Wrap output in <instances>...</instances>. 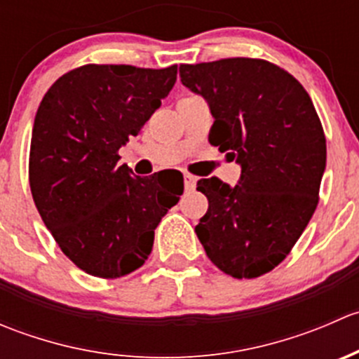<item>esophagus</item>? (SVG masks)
Masks as SVG:
<instances>
[{
    "label": "esophagus",
    "mask_w": 359,
    "mask_h": 359,
    "mask_svg": "<svg viewBox=\"0 0 359 359\" xmlns=\"http://www.w3.org/2000/svg\"><path fill=\"white\" fill-rule=\"evenodd\" d=\"M184 186L187 191H193L196 187V177L191 175V173H184Z\"/></svg>",
    "instance_id": "1"
}]
</instances>
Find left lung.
Instances as JSON below:
<instances>
[{
	"mask_svg": "<svg viewBox=\"0 0 359 359\" xmlns=\"http://www.w3.org/2000/svg\"><path fill=\"white\" fill-rule=\"evenodd\" d=\"M180 81L208 102V140L241 166L240 184L198 180L208 212L196 226L208 259L229 276L259 278L290 253L318 206L327 140L313 100L262 59L180 64Z\"/></svg>",
	"mask_w": 359,
	"mask_h": 359,
	"instance_id": "left-lung-1",
	"label": "left lung"
}]
</instances>
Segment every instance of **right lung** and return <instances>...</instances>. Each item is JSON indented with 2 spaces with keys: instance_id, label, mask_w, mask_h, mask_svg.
<instances>
[{
  "instance_id": "add662e5",
  "label": "right lung",
  "mask_w": 359,
  "mask_h": 359,
  "mask_svg": "<svg viewBox=\"0 0 359 359\" xmlns=\"http://www.w3.org/2000/svg\"><path fill=\"white\" fill-rule=\"evenodd\" d=\"M177 66L86 64L60 76L34 118L32 200L60 250L85 273L121 278L149 257L154 229L184 193L168 172L139 177L119 147L173 88Z\"/></svg>"
}]
</instances>
